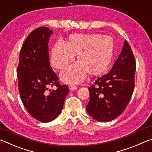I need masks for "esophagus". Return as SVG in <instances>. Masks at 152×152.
Instances as JSON below:
<instances>
[{
  "mask_svg": "<svg viewBox=\"0 0 152 152\" xmlns=\"http://www.w3.org/2000/svg\"><path fill=\"white\" fill-rule=\"evenodd\" d=\"M69 89H70L71 91H74V90H76L77 89V87L73 86V85H70V86H69Z\"/></svg>",
  "mask_w": 152,
  "mask_h": 152,
  "instance_id": "obj_1",
  "label": "esophagus"
}]
</instances>
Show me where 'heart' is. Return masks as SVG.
I'll return each mask as SVG.
<instances>
[{"mask_svg": "<svg viewBox=\"0 0 152 152\" xmlns=\"http://www.w3.org/2000/svg\"><path fill=\"white\" fill-rule=\"evenodd\" d=\"M114 45L111 37L99 34H75L65 43L58 41L50 51V61L57 69L66 68L77 55V63L61 73L66 83L77 84L87 75L95 77L107 70L112 60Z\"/></svg>", "mask_w": 152, "mask_h": 152, "instance_id": "b5f03b06", "label": "heart"}]
</instances>
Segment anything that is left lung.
<instances>
[{
	"label": "left lung",
	"mask_w": 152,
	"mask_h": 152,
	"mask_svg": "<svg viewBox=\"0 0 152 152\" xmlns=\"http://www.w3.org/2000/svg\"><path fill=\"white\" fill-rule=\"evenodd\" d=\"M135 72L134 56L126 40L111 71L88 88L90 100L86 109L92 118L110 121L123 113L134 92Z\"/></svg>",
	"instance_id": "obj_1"
}]
</instances>
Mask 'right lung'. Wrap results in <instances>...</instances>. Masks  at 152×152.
Here are the masks:
<instances>
[{
    "label": "right lung",
    "instance_id": "1",
    "mask_svg": "<svg viewBox=\"0 0 152 152\" xmlns=\"http://www.w3.org/2000/svg\"><path fill=\"white\" fill-rule=\"evenodd\" d=\"M53 33L46 26L31 32L21 47L17 68L21 101L28 113L43 123L59 115L69 93L68 86H60L50 65L48 43ZM53 86L58 89L51 90Z\"/></svg>",
    "mask_w": 152,
    "mask_h": 152
}]
</instances>
